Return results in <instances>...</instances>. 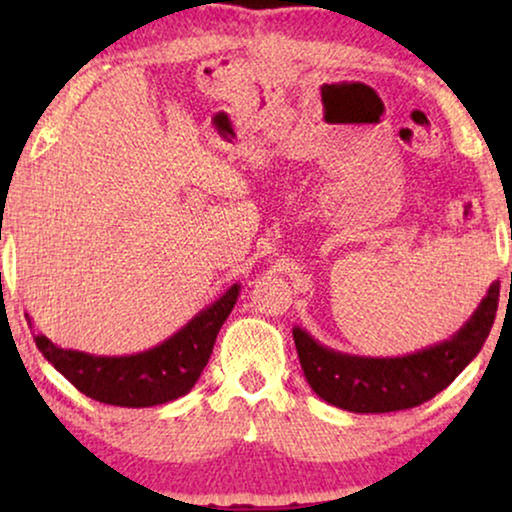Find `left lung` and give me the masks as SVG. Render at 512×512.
I'll list each match as a JSON object with an SVG mask.
<instances>
[{
  "mask_svg": "<svg viewBox=\"0 0 512 512\" xmlns=\"http://www.w3.org/2000/svg\"><path fill=\"white\" fill-rule=\"evenodd\" d=\"M499 307V282L457 333L403 356H359L321 345L293 326L298 359L314 394L335 408L373 415L422 405L443 391L485 345Z\"/></svg>",
  "mask_w": 512,
  "mask_h": 512,
  "instance_id": "left-lung-1",
  "label": "left lung"
}]
</instances>
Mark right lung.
<instances>
[{
  "instance_id": "1",
  "label": "right lung",
  "mask_w": 512,
  "mask_h": 512,
  "mask_svg": "<svg viewBox=\"0 0 512 512\" xmlns=\"http://www.w3.org/2000/svg\"><path fill=\"white\" fill-rule=\"evenodd\" d=\"M240 289L242 284H230L212 305L202 307L177 333L137 354L100 356L62 349L46 335H34V342L46 361L93 401L118 408L163 405L188 394L198 382L212 356L216 335L240 298ZM25 317L32 326L30 314Z\"/></svg>"
}]
</instances>
